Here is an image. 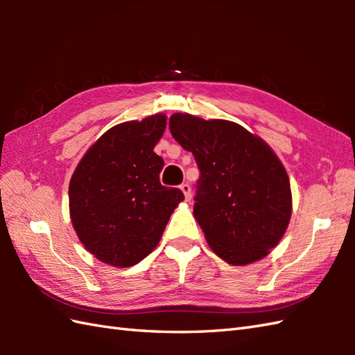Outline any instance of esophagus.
Listing matches in <instances>:
<instances>
[{
	"instance_id": "1",
	"label": "esophagus",
	"mask_w": 355,
	"mask_h": 355,
	"mask_svg": "<svg viewBox=\"0 0 355 355\" xmlns=\"http://www.w3.org/2000/svg\"><path fill=\"white\" fill-rule=\"evenodd\" d=\"M180 189L183 191L186 200H191L192 198V187H191L189 183H183L182 186H180Z\"/></svg>"
}]
</instances>
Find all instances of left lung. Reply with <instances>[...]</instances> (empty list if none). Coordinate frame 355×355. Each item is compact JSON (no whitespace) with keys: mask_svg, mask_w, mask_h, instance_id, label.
I'll return each instance as SVG.
<instances>
[{"mask_svg":"<svg viewBox=\"0 0 355 355\" xmlns=\"http://www.w3.org/2000/svg\"><path fill=\"white\" fill-rule=\"evenodd\" d=\"M169 130L200 169L193 215L212 250L233 266L267 256L291 216L290 180L273 150L227 120L178 112Z\"/></svg>","mask_w":355,"mask_h":355,"instance_id":"obj_1","label":"left lung"}]
</instances>
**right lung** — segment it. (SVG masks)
Wrapping results in <instances>:
<instances>
[{"instance_id": "obj_1", "label": "right lung", "mask_w": 355, "mask_h": 355, "mask_svg": "<svg viewBox=\"0 0 355 355\" xmlns=\"http://www.w3.org/2000/svg\"><path fill=\"white\" fill-rule=\"evenodd\" d=\"M166 117L111 128L74 171L70 216L80 243L97 259L131 267L154 250L183 192L160 183L163 158L154 153Z\"/></svg>"}]
</instances>
